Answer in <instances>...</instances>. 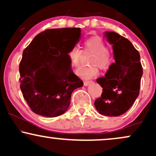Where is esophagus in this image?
<instances>
[{"label": "esophagus", "instance_id": "obj_1", "mask_svg": "<svg viewBox=\"0 0 156 156\" xmlns=\"http://www.w3.org/2000/svg\"><path fill=\"white\" fill-rule=\"evenodd\" d=\"M92 83V81H90V80H89V81H83V84H84V86H86V87H87V86H89V84L90 83Z\"/></svg>", "mask_w": 156, "mask_h": 156}]
</instances>
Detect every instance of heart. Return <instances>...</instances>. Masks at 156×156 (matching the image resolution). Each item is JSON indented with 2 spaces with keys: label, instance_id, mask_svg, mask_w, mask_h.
<instances>
[{
  "label": "heart",
  "instance_id": "heart-1",
  "mask_svg": "<svg viewBox=\"0 0 156 156\" xmlns=\"http://www.w3.org/2000/svg\"><path fill=\"white\" fill-rule=\"evenodd\" d=\"M83 45L86 49L94 53L90 60L92 65L80 67L77 70V74L84 80H89L98 75L99 72L98 67L104 70L108 69L114 62V57L108 51V47L104 40L98 36H94L85 39ZM80 57L81 51L76 47L73 48L68 53V58L73 67L79 66Z\"/></svg>",
  "mask_w": 156,
  "mask_h": 156
}]
</instances>
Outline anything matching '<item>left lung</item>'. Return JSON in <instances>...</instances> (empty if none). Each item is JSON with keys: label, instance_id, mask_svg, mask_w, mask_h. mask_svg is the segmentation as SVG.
<instances>
[{"label": "left lung", "instance_id": "8db88e82", "mask_svg": "<svg viewBox=\"0 0 156 156\" xmlns=\"http://www.w3.org/2000/svg\"><path fill=\"white\" fill-rule=\"evenodd\" d=\"M113 44L115 63L104 77L97 79L103 88L94 106L102 115L118 117L129 109L139 94L143 69L139 51L128 39L115 32H105Z\"/></svg>", "mask_w": 156, "mask_h": 156}]
</instances>
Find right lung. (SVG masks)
I'll list each match as a JSON object with an SVG mask.
<instances>
[{
	"label": "right lung",
	"instance_id": "add662e5",
	"mask_svg": "<svg viewBox=\"0 0 156 156\" xmlns=\"http://www.w3.org/2000/svg\"><path fill=\"white\" fill-rule=\"evenodd\" d=\"M80 36V28L48 29L36 36L23 51L19 66L20 89L28 106L37 114L54 117L64 114L73 91L83 86L68 58ZM39 74L51 78V82L39 87Z\"/></svg>",
	"mask_w": 156,
	"mask_h": 156
}]
</instances>
